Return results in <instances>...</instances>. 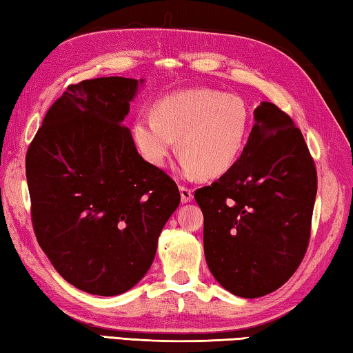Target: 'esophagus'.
Returning a JSON list of instances; mask_svg holds the SVG:
<instances>
[{
  "mask_svg": "<svg viewBox=\"0 0 353 353\" xmlns=\"http://www.w3.org/2000/svg\"><path fill=\"white\" fill-rule=\"evenodd\" d=\"M181 190V199H182V203H188L191 199H193V190L188 188V187H181L179 188Z\"/></svg>",
  "mask_w": 353,
  "mask_h": 353,
  "instance_id": "esophagus-1",
  "label": "esophagus"
}]
</instances>
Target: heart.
Returning a JSON list of instances; mask_svg holds the SVG:
<instances>
[{
	"label": "heart",
	"instance_id": "obj_1",
	"mask_svg": "<svg viewBox=\"0 0 353 353\" xmlns=\"http://www.w3.org/2000/svg\"><path fill=\"white\" fill-rule=\"evenodd\" d=\"M250 126L252 114L239 95L197 88L160 99L152 117L134 121L131 136L140 156L154 168H163L177 140L183 174L216 179L238 163Z\"/></svg>",
	"mask_w": 353,
	"mask_h": 353
}]
</instances>
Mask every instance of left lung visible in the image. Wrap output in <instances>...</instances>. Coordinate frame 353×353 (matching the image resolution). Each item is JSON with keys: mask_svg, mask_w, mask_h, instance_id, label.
<instances>
[{"mask_svg": "<svg viewBox=\"0 0 353 353\" xmlns=\"http://www.w3.org/2000/svg\"><path fill=\"white\" fill-rule=\"evenodd\" d=\"M316 185L303 134L276 105L262 101L238 163L194 193L217 283L241 298L285 284L309 245Z\"/></svg>", "mask_w": 353, "mask_h": 353, "instance_id": "1", "label": "left lung"}]
</instances>
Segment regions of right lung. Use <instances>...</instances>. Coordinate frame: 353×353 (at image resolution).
<instances>
[{"mask_svg":"<svg viewBox=\"0 0 353 353\" xmlns=\"http://www.w3.org/2000/svg\"><path fill=\"white\" fill-rule=\"evenodd\" d=\"M143 80L70 85L26 154L37 241L69 284L115 296L142 279L181 202L176 182L139 154L123 125Z\"/></svg>","mask_w":353,"mask_h":353,"instance_id":"add662e5","label":"right lung"}]
</instances>
